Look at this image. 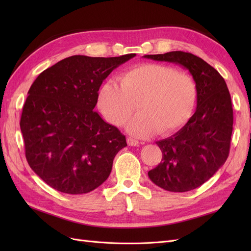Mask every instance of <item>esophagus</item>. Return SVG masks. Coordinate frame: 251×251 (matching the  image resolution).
<instances>
[{
  "label": "esophagus",
  "instance_id": "obj_1",
  "mask_svg": "<svg viewBox=\"0 0 251 251\" xmlns=\"http://www.w3.org/2000/svg\"><path fill=\"white\" fill-rule=\"evenodd\" d=\"M126 141H127L128 146H131V147H137V146H139V141L132 138V137H127Z\"/></svg>",
  "mask_w": 251,
  "mask_h": 251
}]
</instances>
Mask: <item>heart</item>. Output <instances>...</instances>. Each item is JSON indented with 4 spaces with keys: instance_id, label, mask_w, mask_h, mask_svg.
Listing matches in <instances>:
<instances>
[{
    "instance_id": "b5f03b06",
    "label": "heart",
    "mask_w": 251,
    "mask_h": 251,
    "mask_svg": "<svg viewBox=\"0 0 251 251\" xmlns=\"http://www.w3.org/2000/svg\"><path fill=\"white\" fill-rule=\"evenodd\" d=\"M198 98L195 79L177 68L148 63L131 68L98 91L97 104L109 123L123 126L137 108L140 112L127 125V131L148 137L157 131L170 135L191 119Z\"/></svg>"
}]
</instances>
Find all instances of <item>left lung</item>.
Wrapping results in <instances>:
<instances>
[{
	"instance_id": "8db88e82",
	"label": "left lung",
	"mask_w": 251,
	"mask_h": 251,
	"mask_svg": "<svg viewBox=\"0 0 251 251\" xmlns=\"http://www.w3.org/2000/svg\"><path fill=\"white\" fill-rule=\"evenodd\" d=\"M143 57L183 66L197 83L195 114L176 134L156 142L162 159L148 173L165 191H192L214 176L228 157L233 125L228 88L214 67L192 53L172 51Z\"/></svg>"
}]
</instances>
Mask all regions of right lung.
<instances>
[{"label":"right lung","mask_w":251,"mask_h":251,"mask_svg":"<svg viewBox=\"0 0 251 251\" xmlns=\"http://www.w3.org/2000/svg\"><path fill=\"white\" fill-rule=\"evenodd\" d=\"M135 55H73L43 71L30 87L20 121L25 155L52 188L87 194L108 179L126 140L93 110L102 81Z\"/></svg>","instance_id":"right-lung-1"}]
</instances>
